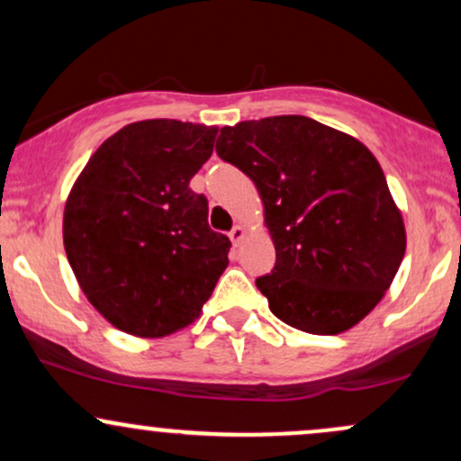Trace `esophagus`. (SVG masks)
<instances>
[{
  "label": "esophagus",
  "instance_id": "obj_1",
  "mask_svg": "<svg viewBox=\"0 0 461 461\" xmlns=\"http://www.w3.org/2000/svg\"><path fill=\"white\" fill-rule=\"evenodd\" d=\"M230 238H231V242H234V247H238L247 238V230L242 225H236L234 230L230 231Z\"/></svg>",
  "mask_w": 461,
  "mask_h": 461
}]
</instances>
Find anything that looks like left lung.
<instances>
[{
  "mask_svg": "<svg viewBox=\"0 0 461 461\" xmlns=\"http://www.w3.org/2000/svg\"><path fill=\"white\" fill-rule=\"evenodd\" d=\"M216 153L251 177L275 245L256 279L294 330L336 336L375 310L405 256V225L377 158L299 114L225 125Z\"/></svg>",
  "mask_w": 461,
  "mask_h": 461,
  "instance_id": "8db88e82",
  "label": "left lung"
}]
</instances>
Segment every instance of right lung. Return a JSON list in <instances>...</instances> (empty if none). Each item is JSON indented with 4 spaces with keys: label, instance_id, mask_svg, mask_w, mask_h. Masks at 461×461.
<instances>
[{
    "label": "right lung",
    "instance_id": "right-lung-1",
    "mask_svg": "<svg viewBox=\"0 0 461 461\" xmlns=\"http://www.w3.org/2000/svg\"><path fill=\"white\" fill-rule=\"evenodd\" d=\"M216 134L176 119L136 121L104 140L73 184L62 216L68 264L116 330H184L230 264V238L210 230L208 199L190 190Z\"/></svg>",
    "mask_w": 461,
    "mask_h": 461
}]
</instances>
